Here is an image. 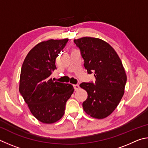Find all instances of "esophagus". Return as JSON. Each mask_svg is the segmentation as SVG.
Here are the masks:
<instances>
[{
	"label": "esophagus",
	"mask_w": 148,
	"mask_h": 148,
	"mask_svg": "<svg viewBox=\"0 0 148 148\" xmlns=\"http://www.w3.org/2000/svg\"><path fill=\"white\" fill-rule=\"evenodd\" d=\"M73 87H74V88H75V90H78L79 88H80V87H79V85H78V84H74L73 85Z\"/></svg>",
	"instance_id": "esophagus-1"
}]
</instances>
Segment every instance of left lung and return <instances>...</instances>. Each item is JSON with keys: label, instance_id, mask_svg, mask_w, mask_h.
<instances>
[{"label": "left lung", "instance_id": "left-lung-1", "mask_svg": "<svg viewBox=\"0 0 148 148\" xmlns=\"http://www.w3.org/2000/svg\"><path fill=\"white\" fill-rule=\"evenodd\" d=\"M84 60L88 73L94 72L95 84L82 82L88 93L82 103L87 114L96 119L110 115L124 94L127 75L120 57L109 44L101 39L84 37L74 40Z\"/></svg>", "mask_w": 148, "mask_h": 148}]
</instances>
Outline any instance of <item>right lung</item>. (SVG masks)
Listing matches in <instances>:
<instances>
[{"mask_svg":"<svg viewBox=\"0 0 148 148\" xmlns=\"http://www.w3.org/2000/svg\"><path fill=\"white\" fill-rule=\"evenodd\" d=\"M67 41V38L41 41L29 51L22 65L19 92L32 115L44 123L60 120L74 92L71 84L54 82L50 77L56 69V57Z\"/></svg>","mask_w":148,"mask_h":148,"instance_id":"right-lung-1","label":"right lung"}]
</instances>
